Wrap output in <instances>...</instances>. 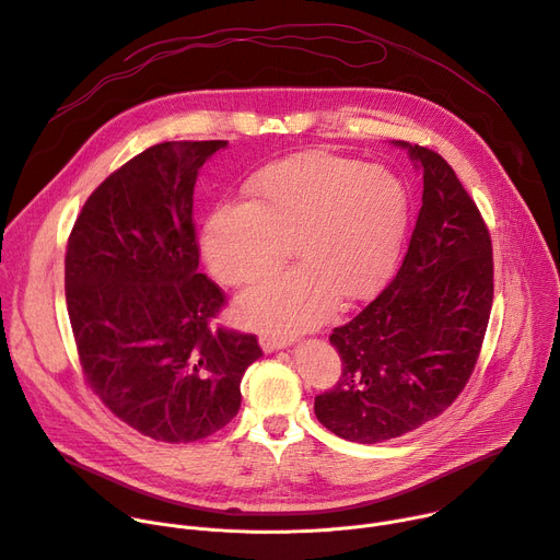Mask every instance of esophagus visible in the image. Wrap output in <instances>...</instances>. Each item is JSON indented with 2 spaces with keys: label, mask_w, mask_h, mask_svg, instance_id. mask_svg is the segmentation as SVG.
Instances as JSON below:
<instances>
[{
  "label": "esophagus",
  "mask_w": 560,
  "mask_h": 560,
  "mask_svg": "<svg viewBox=\"0 0 560 560\" xmlns=\"http://www.w3.org/2000/svg\"><path fill=\"white\" fill-rule=\"evenodd\" d=\"M288 341L281 339V337H275V335H261V348L264 352H275V350H281L285 348Z\"/></svg>",
  "instance_id": "obj_1"
}]
</instances>
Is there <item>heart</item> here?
<instances>
[{
    "label": "heart",
    "mask_w": 560,
    "mask_h": 560,
    "mask_svg": "<svg viewBox=\"0 0 560 560\" xmlns=\"http://www.w3.org/2000/svg\"><path fill=\"white\" fill-rule=\"evenodd\" d=\"M247 202H223L202 228V257L225 285L270 275L288 245L301 264L236 301V319L279 337L319 324L339 301L377 290L409 219L401 180L380 165L328 151L272 163L245 183Z\"/></svg>",
    "instance_id": "b5f03b06"
}]
</instances>
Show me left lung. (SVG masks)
I'll list each match as a JSON object with an SVG mask.
<instances>
[{"mask_svg":"<svg viewBox=\"0 0 560 560\" xmlns=\"http://www.w3.org/2000/svg\"><path fill=\"white\" fill-rule=\"evenodd\" d=\"M424 176L422 208L395 279L330 335L341 358L315 397L335 435L375 444L438 418L469 382L493 301L491 236L476 202L435 151L395 140Z\"/></svg>","mask_w":560,"mask_h":560,"instance_id":"8db88e82","label":"left lung"}]
</instances>
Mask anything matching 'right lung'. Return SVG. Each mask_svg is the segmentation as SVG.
Returning <instances> with one entry per match:
<instances>
[{
	"label": "right lung",
	"mask_w": 560,
	"mask_h": 560,
	"mask_svg": "<svg viewBox=\"0 0 560 560\" xmlns=\"http://www.w3.org/2000/svg\"><path fill=\"white\" fill-rule=\"evenodd\" d=\"M228 140L144 149L100 185L73 225L67 308L84 377L107 409L161 442H196L241 406L254 335L210 328L225 296L198 272L191 219L200 167Z\"/></svg>",
	"instance_id": "obj_1"
}]
</instances>
